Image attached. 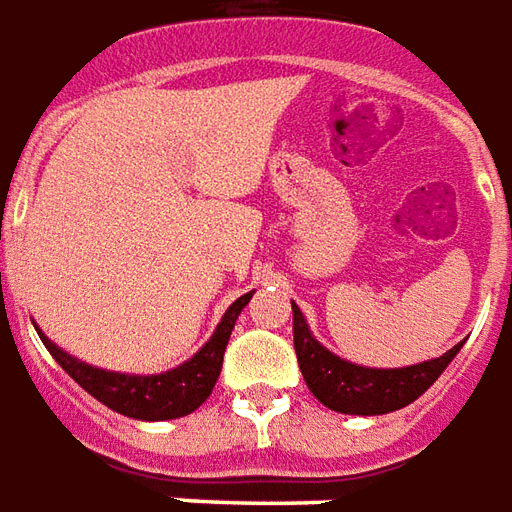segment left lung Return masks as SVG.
<instances>
[{
    "mask_svg": "<svg viewBox=\"0 0 512 512\" xmlns=\"http://www.w3.org/2000/svg\"><path fill=\"white\" fill-rule=\"evenodd\" d=\"M294 313V352L300 363L302 379L327 409L343 414H387L404 409L439 379L461 343L431 363L409 368H360L327 352L316 341L302 319L300 308L292 302Z\"/></svg>",
    "mask_w": 512,
    "mask_h": 512,
    "instance_id": "8db88e82",
    "label": "left lung"
}]
</instances>
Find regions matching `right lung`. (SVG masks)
<instances>
[{"mask_svg": "<svg viewBox=\"0 0 512 512\" xmlns=\"http://www.w3.org/2000/svg\"><path fill=\"white\" fill-rule=\"evenodd\" d=\"M248 302H251V294L231 302V308L220 319L218 330L210 341L201 346V352L169 374L158 376H125L100 371V368H92L87 363H78L76 357L57 349L40 330H37V335L67 374L73 376L92 398L106 404L108 409L136 417V420H174V417L196 412L210 398L212 387L220 376L223 352H226L234 322Z\"/></svg>", "mask_w": 512, "mask_h": 512, "instance_id": "add662e5", "label": "right lung"}]
</instances>
